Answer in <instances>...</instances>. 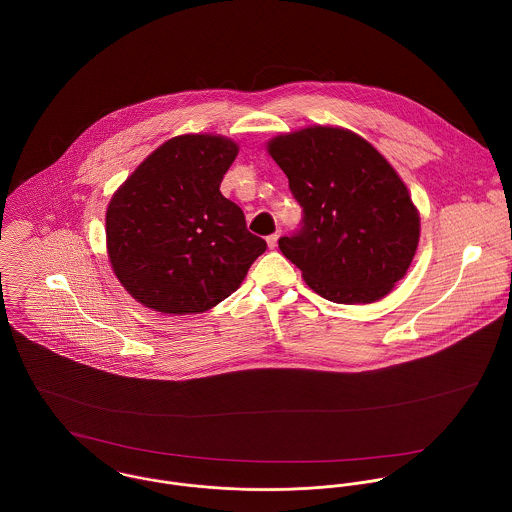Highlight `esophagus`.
<instances>
[{"instance_id":"obj_1","label":"esophagus","mask_w":512,"mask_h":512,"mask_svg":"<svg viewBox=\"0 0 512 512\" xmlns=\"http://www.w3.org/2000/svg\"><path fill=\"white\" fill-rule=\"evenodd\" d=\"M278 240H280V232H276V234H270V236L266 238V242H268V248H270V250L278 248Z\"/></svg>"}]
</instances>
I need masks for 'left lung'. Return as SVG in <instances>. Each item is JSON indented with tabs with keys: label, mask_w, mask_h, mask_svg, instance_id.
Here are the masks:
<instances>
[{
	"label": "left lung",
	"mask_w": 512,
	"mask_h": 512,
	"mask_svg": "<svg viewBox=\"0 0 512 512\" xmlns=\"http://www.w3.org/2000/svg\"><path fill=\"white\" fill-rule=\"evenodd\" d=\"M303 209L299 234L280 238L305 284L335 303H372L414 260L420 213L410 191L359 134L309 126L266 144Z\"/></svg>",
	"instance_id": "obj_1"
}]
</instances>
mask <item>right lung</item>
Returning a JSON list of instances; mask_svg holds the SVG:
<instances>
[{
	"label": "right lung",
	"instance_id": "add662e5",
	"mask_svg": "<svg viewBox=\"0 0 512 512\" xmlns=\"http://www.w3.org/2000/svg\"><path fill=\"white\" fill-rule=\"evenodd\" d=\"M238 144L183 134L151 151L106 209V250L124 290L153 311L203 313L236 292L266 240L220 181Z\"/></svg>",
	"mask_w": 512,
	"mask_h": 512
}]
</instances>
